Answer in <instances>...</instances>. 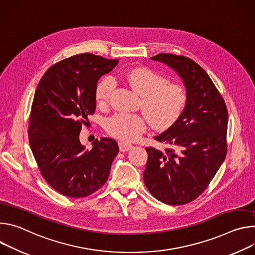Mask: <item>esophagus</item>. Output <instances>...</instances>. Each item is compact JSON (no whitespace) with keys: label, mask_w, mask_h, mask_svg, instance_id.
Returning a JSON list of instances; mask_svg holds the SVG:
<instances>
[{"label":"esophagus","mask_w":255,"mask_h":255,"mask_svg":"<svg viewBox=\"0 0 255 255\" xmlns=\"http://www.w3.org/2000/svg\"><path fill=\"white\" fill-rule=\"evenodd\" d=\"M119 147L122 152H127L132 148V145L129 143L124 142V140H121V142H119Z\"/></svg>","instance_id":"34e87169"}]
</instances>
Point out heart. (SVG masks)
I'll use <instances>...</instances> for the list:
<instances>
[{"label": "heart", "instance_id": "heart-1", "mask_svg": "<svg viewBox=\"0 0 255 255\" xmlns=\"http://www.w3.org/2000/svg\"><path fill=\"white\" fill-rule=\"evenodd\" d=\"M124 78L140 95L139 105L148 116L117 113L106 123V129L111 135L131 142L146 130L149 118L156 127L164 128L180 116L187 101V93L182 85L169 83L164 75L144 67L129 70ZM113 88L115 82L111 78L101 80L95 91L97 101L105 104Z\"/></svg>", "mask_w": 255, "mask_h": 255}]
</instances>
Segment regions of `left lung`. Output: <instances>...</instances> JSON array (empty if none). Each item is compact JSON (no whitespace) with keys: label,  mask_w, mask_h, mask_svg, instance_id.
Instances as JSON below:
<instances>
[{"label":"left lung","mask_w":255,"mask_h":255,"mask_svg":"<svg viewBox=\"0 0 255 255\" xmlns=\"http://www.w3.org/2000/svg\"><path fill=\"white\" fill-rule=\"evenodd\" d=\"M151 60L177 73L187 101L176 122L154 136L170 149L146 148L144 182L160 202L184 205L207 188L225 160L228 111L209 75L192 60L171 53H159Z\"/></svg>","instance_id":"left-lung-1"}]
</instances>
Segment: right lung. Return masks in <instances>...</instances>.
<instances>
[{
  "label": "right lung",
  "mask_w": 255,
  "mask_h": 255,
  "mask_svg": "<svg viewBox=\"0 0 255 255\" xmlns=\"http://www.w3.org/2000/svg\"><path fill=\"white\" fill-rule=\"evenodd\" d=\"M119 60L81 53L56 63L41 78L31 107L28 136L40 173L56 191L84 197L107 180L118 143L95 139L88 150L80 142L82 125L96 108V87L101 76Z\"/></svg>",
  "instance_id": "obj_1"
}]
</instances>
